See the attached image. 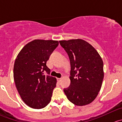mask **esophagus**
Wrapping results in <instances>:
<instances>
[{
  "label": "esophagus",
  "mask_w": 122,
  "mask_h": 122,
  "mask_svg": "<svg viewBox=\"0 0 122 122\" xmlns=\"http://www.w3.org/2000/svg\"><path fill=\"white\" fill-rule=\"evenodd\" d=\"M61 80H62V78H58V82H60V81H61Z\"/></svg>",
  "instance_id": "1"
}]
</instances>
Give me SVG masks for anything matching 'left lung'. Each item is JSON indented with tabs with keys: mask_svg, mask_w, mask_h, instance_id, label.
I'll list each match as a JSON object with an SVG mask.
<instances>
[{
	"mask_svg": "<svg viewBox=\"0 0 122 122\" xmlns=\"http://www.w3.org/2000/svg\"><path fill=\"white\" fill-rule=\"evenodd\" d=\"M70 61V86L64 89L76 106L91 103L98 94L104 73L103 61L96 49L82 39L60 41Z\"/></svg>",
	"mask_w": 122,
	"mask_h": 122,
	"instance_id": "obj_1",
	"label": "left lung"
}]
</instances>
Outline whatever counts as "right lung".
<instances>
[{
    "instance_id": "1",
    "label": "right lung",
    "mask_w": 122,
    "mask_h": 122,
    "mask_svg": "<svg viewBox=\"0 0 122 122\" xmlns=\"http://www.w3.org/2000/svg\"><path fill=\"white\" fill-rule=\"evenodd\" d=\"M58 41L36 39L26 44L18 54L14 66V79L22 101L35 109L50 102L56 79L49 75L46 62Z\"/></svg>"
}]
</instances>
